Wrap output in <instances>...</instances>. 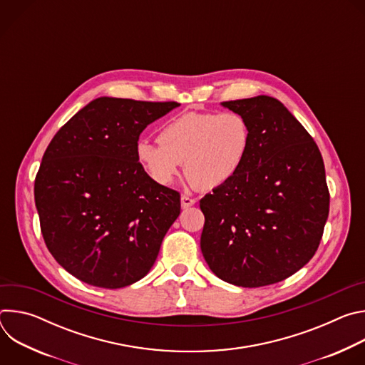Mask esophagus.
Returning <instances> with one entry per match:
<instances>
[{
	"label": "esophagus",
	"instance_id": "esophagus-1",
	"mask_svg": "<svg viewBox=\"0 0 365 365\" xmlns=\"http://www.w3.org/2000/svg\"><path fill=\"white\" fill-rule=\"evenodd\" d=\"M180 200H182V207H189V206H193L196 203V199L190 197L187 195H182Z\"/></svg>",
	"mask_w": 365,
	"mask_h": 365
}]
</instances>
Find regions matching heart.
I'll return each mask as SVG.
<instances>
[{
  "label": "heart",
  "mask_w": 365,
  "mask_h": 365,
  "mask_svg": "<svg viewBox=\"0 0 365 365\" xmlns=\"http://www.w3.org/2000/svg\"><path fill=\"white\" fill-rule=\"evenodd\" d=\"M250 140V127L238 113H187L160 128L159 143L140 140L135 158L159 185L173 183L185 162L187 179L210 190L227 185L241 170Z\"/></svg>",
  "instance_id": "heart-1"
}]
</instances>
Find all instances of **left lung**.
Instances as JSON below:
<instances>
[{
  "instance_id": "obj_1",
  "label": "left lung",
  "mask_w": 365,
  "mask_h": 365,
  "mask_svg": "<svg viewBox=\"0 0 365 365\" xmlns=\"http://www.w3.org/2000/svg\"><path fill=\"white\" fill-rule=\"evenodd\" d=\"M222 106L242 115L250 148L241 170L200 199V250L224 282L262 287L315 255L329 214L321 151L283 103L258 95Z\"/></svg>"
}]
</instances>
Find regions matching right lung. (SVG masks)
I'll return each mask as SVG.
<instances>
[{
	"mask_svg": "<svg viewBox=\"0 0 365 365\" xmlns=\"http://www.w3.org/2000/svg\"><path fill=\"white\" fill-rule=\"evenodd\" d=\"M178 106L101 96L47 145L34 180L40 228L50 254L81 282L120 289L153 267L180 195L144 172L135 145Z\"/></svg>",
	"mask_w": 365,
	"mask_h": 365,
	"instance_id": "obj_1",
	"label": "right lung"
}]
</instances>
